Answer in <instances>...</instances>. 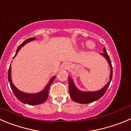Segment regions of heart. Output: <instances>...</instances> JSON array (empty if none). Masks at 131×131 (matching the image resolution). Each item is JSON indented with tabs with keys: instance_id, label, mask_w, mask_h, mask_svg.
I'll return each mask as SVG.
<instances>
[{
	"instance_id": "obj_1",
	"label": "heart",
	"mask_w": 131,
	"mask_h": 131,
	"mask_svg": "<svg viewBox=\"0 0 131 131\" xmlns=\"http://www.w3.org/2000/svg\"><path fill=\"white\" fill-rule=\"evenodd\" d=\"M86 46L88 47V48H93V42H90V41H88V42H86Z\"/></svg>"
}]
</instances>
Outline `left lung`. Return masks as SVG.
Segmentation results:
<instances>
[{
  "label": "left lung",
  "instance_id": "1",
  "mask_svg": "<svg viewBox=\"0 0 131 131\" xmlns=\"http://www.w3.org/2000/svg\"><path fill=\"white\" fill-rule=\"evenodd\" d=\"M101 55H102L107 61L109 66L110 67V76H109V81L107 83L106 85L102 88L100 90L96 91H80L77 88L73 80L70 77H69V95L71 98L74 102L79 103V104H86L91 103L94 101H96L99 100L102 96H104L106 91L107 90L109 85H110L111 81L113 77V68H112V64L111 60L109 58V55L106 51V49L104 47V53H100Z\"/></svg>",
  "mask_w": 131,
  "mask_h": 131
}]
</instances>
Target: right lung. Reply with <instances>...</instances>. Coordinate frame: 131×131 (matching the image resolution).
<instances>
[{"label":"right lung","mask_w":131,"mask_h":131,"mask_svg":"<svg viewBox=\"0 0 131 131\" xmlns=\"http://www.w3.org/2000/svg\"><path fill=\"white\" fill-rule=\"evenodd\" d=\"M36 38H30L27 39L26 40H25L24 42H22L20 45H19V46L17 48V51H16V54L15 55V57L17 54L18 52L19 51L20 49H21V48H22L28 42H30L31 41L34 40H35ZM8 81L9 82V84H10V87L12 88V91H13V93H14L15 96L17 98V99L19 101H20L23 104H29V105H39V104H43V102H45L47 100L48 97V93H49V89L50 88L51 83H53V81L55 79L56 77H52L50 79V80L49 81L48 83L46 85V87L44 88V89L42 91H41L39 93H24V92H22L21 91H20L19 89H17L15 85L12 82V67L9 66L8 70Z\"/></svg>","instance_id":"add662e5"}]
</instances>
